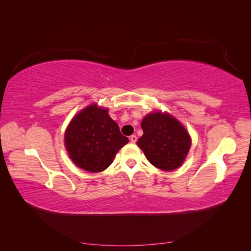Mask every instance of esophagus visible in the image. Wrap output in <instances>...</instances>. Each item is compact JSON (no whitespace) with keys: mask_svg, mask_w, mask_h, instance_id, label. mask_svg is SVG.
I'll return each mask as SVG.
<instances>
[{"mask_svg":"<svg viewBox=\"0 0 251 251\" xmlns=\"http://www.w3.org/2000/svg\"><path fill=\"white\" fill-rule=\"evenodd\" d=\"M130 141H131L132 143H136V141H137V136H136V135L130 136Z\"/></svg>","mask_w":251,"mask_h":251,"instance_id":"34e87169","label":"esophagus"}]
</instances>
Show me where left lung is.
I'll return each mask as SVG.
<instances>
[{
    "mask_svg": "<svg viewBox=\"0 0 251 251\" xmlns=\"http://www.w3.org/2000/svg\"><path fill=\"white\" fill-rule=\"evenodd\" d=\"M137 146L148 160L162 171L179 168L191 148V137L178 120L166 113H151L141 123Z\"/></svg>",
    "mask_w": 251,
    "mask_h": 251,
    "instance_id": "obj_1",
    "label": "left lung"
}]
</instances>
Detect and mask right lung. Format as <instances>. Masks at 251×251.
I'll return each mask as SVG.
<instances>
[{
  "instance_id": "add662e5",
  "label": "right lung",
  "mask_w": 251,
  "mask_h": 251,
  "mask_svg": "<svg viewBox=\"0 0 251 251\" xmlns=\"http://www.w3.org/2000/svg\"><path fill=\"white\" fill-rule=\"evenodd\" d=\"M128 142L107 109L89 105L75 116L65 134L72 161L90 173L108 169L117 151Z\"/></svg>"
}]
</instances>
